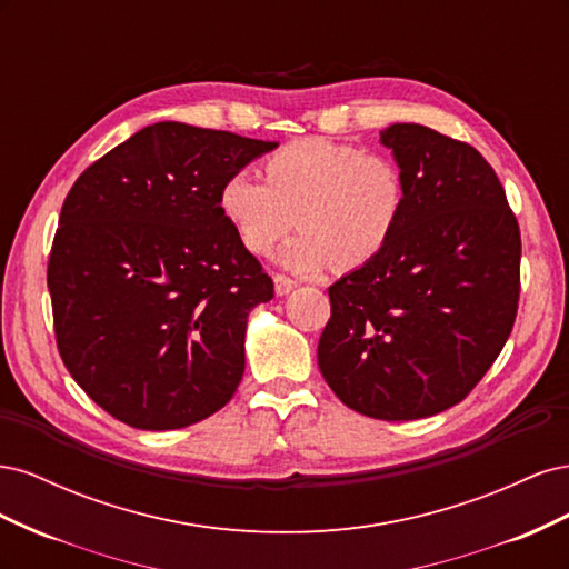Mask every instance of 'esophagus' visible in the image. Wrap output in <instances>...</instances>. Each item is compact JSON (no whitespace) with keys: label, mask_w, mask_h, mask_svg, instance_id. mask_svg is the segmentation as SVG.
<instances>
[{"label":"esophagus","mask_w":569,"mask_h":569,"mask_svg":"<svg viewBox=\"0 0 569 569\" xmlns=\"http://www.w3.org/2000/svg\"><path fill=\"white\" fill-rule=\"evenodd\" d=\"M274 291H278L280 297H284V295H289L291 289L297 287V280H291V278H287V274H282V272H274Z\"/></svg>","instance_id":"1"}]
</instances>
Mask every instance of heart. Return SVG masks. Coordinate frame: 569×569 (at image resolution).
Instances as JSON below:
<instances>
[{
    "label": "heart",
    "mask_w": 569,
    "mask_h": 569,
    "mask_svg": "<svg viewBox=\"0 0 569 569\" xmlns=\"http://www.w3.org/2000/svg\"><path fill=\"white\" fill-rule=\"evenodd\" d=\"M263 170L266 180L237 170L222 182L220 213L256 256L272 253L299 220L303 232L282 251L297 272L368 266L406 216L408 180L387 151L303 137L272 151Z\"/></svg>",
    "instance_id": "obj_1"
}]
</instances>
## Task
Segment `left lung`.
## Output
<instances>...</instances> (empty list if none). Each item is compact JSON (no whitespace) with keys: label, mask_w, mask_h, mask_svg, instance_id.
<instances>
[{"label":"left lung","mask_w":569,"mask_h":569,"mask_svg":"<svg viewBox=\"0 0 569 569\" xmlns=\"http://www.w3.org/2000/svg\"><path fill=\"white\" fill-rule=\"evenodd\" d=\"M408 180L391 244L337 280L318 366L341 403L418 420L460 403L506 347L520 301V226L481 153L418 123L382 132Z\"/></svg>","instance_id":"left-lung-1"}]
</instances>
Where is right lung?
I'll return each instance as SVG.
<instances>
[{
  "label": "right lung",
  "instance_id": "obj_1",
  "mask_svg": "<svg viewBox=\"0 0 569 569\" xmlns=\"http://www.w3.org/2000/svg\"><path fill=\"white\" fill-rule=\"evenodd\" d=\"M274 147L166 120L84 168L68 192L47 263L57 347L116 420L180 429L232 399L247 316L274 284L218 194Z\"/></svg>",
  "mask_w": 569,
  "mask_h": 569
}]
</instances>
